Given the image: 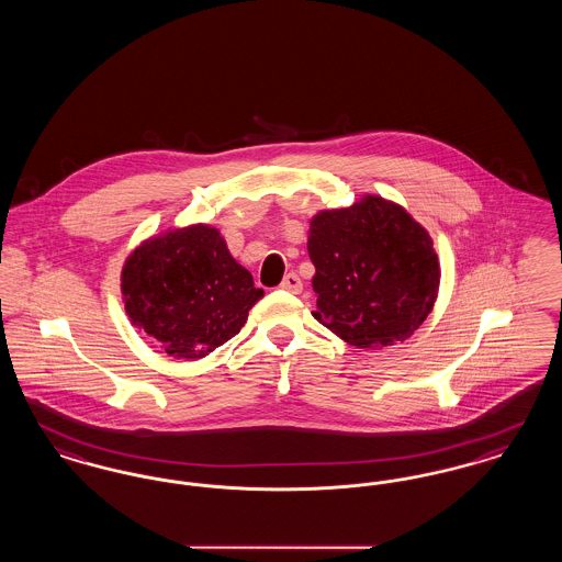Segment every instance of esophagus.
<instances>
[{"instance_id": "esophagus-1", "label": "esophagus", "mask_w": 562, "mask_h": 562, "mask_svg": "<svg viewBox=\"0 0 562 562\" xmlns=\"http://www.w3.org/2000/svg\"><path fill=\"white\" fill-rule=\"evenodd\" d=\"M280 289H282V291H289V293L299 294L303 291V282H301V278H299L296 273L291 271V273H286L284 280L280 282Z\"/></svg>"}]
</instances>
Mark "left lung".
I'll list each match as a JSON object with an SVG mask.
<instances>
[{"instance_id":"obj_1","label":"left lung","mask_w":562,"mask_h":562,"mask_svg":"<svg viewBox=\"0 0 562 562\" xmlns=\"http://www.w3.org/2000/svg\"><path fill=\"white\" fill-rule=\"evenodd\" d=\"M307 252L316 268L314 318L349 346L404 341L436 303L440 261L428 229L381 195L314 214Z\"/></svg>"}]
</instances>
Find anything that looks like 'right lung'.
<instances>
[{"label":"right lung","instance_id":"right-lung-1","mask_svg":"<svg viewBox=\"0 0 562 562\" xmlns=\"http://www.w3.org/2000/svg\"><path fill=\"white\" fill-rule=\"evenodd\" d=\"M131 324L172 358L198 360L229 341L263 296L221 232L193 223L140 241L122 268Z\"/></svg>","mask_w":562,"mask_h":562}]
</instances>
